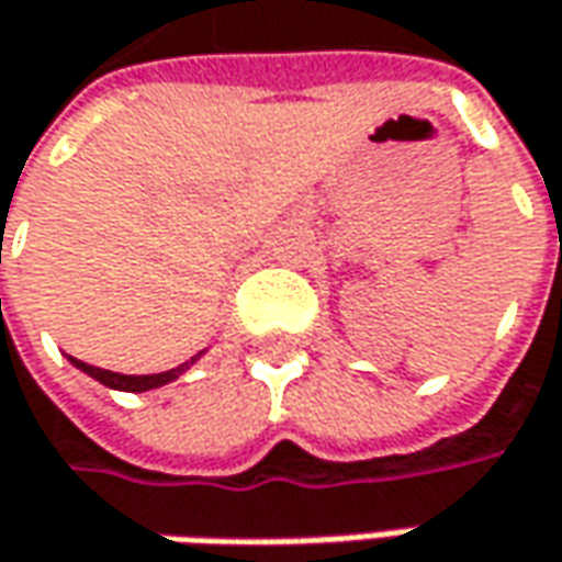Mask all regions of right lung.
Instances as JSON below:
<instances>
[{
    "mask_svg": "<svg viewBox=\"0 0 562 562\" xmlns=\"http://www.w3.org/2000/svg\"><path fill=\"white\" fill-rule=\"evenodd\" d=\"M80 372H87L90 378H97L102 381L105 387H115V391H131V394H140V391H153V387H162L168 381H175V378L184 372L190 362H196V357L184 362V366H178V369H171V372H159V375H119V372H109V369H99V366H90V362H80V359L71 357Z\"/></svg>",
    "mask_w": 562,
    "mask_h": 562,
    "instance_id": "add662e5",
    "label": "right lung"
}]
</instances>
